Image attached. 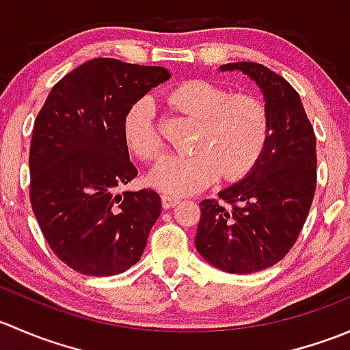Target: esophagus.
Segmentation results:
<instances>
[{
	"label": "esophagus",
	"mask_w": 350,
	"mask_h": 350,
	"mask_svg": "<svg viewBox=\"0 0 350 350\" xmlns=\"http://www.w3.org/2000/svg\"><path fill=\"white\" fill-rule=\"evenodd\" d=\"M161 201H162V208H164V210H171V208H174L176 204L179 203V198L162 195L161 196Z\"/></svg>",
	"instance_id": "esophagus-1"
}]
</instances>
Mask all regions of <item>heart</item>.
I'll use <instances>...</instances> for the list:
<instances>
[{
	"instance_id": "b5f03b06",
	"label": "heart",
	"mask_w": 350,
	"mask_h": 350,
	"mask_svg": "<svg viewBox=\"0 0 350 350\" xmlns=\"http://www.w3.org/2000/svg\"><path fill=\"white\" fill-rule=\"evenodd\" d=\"M181 115L201 120L195 152L169 155L149 174L154 188L167 195H193L218 179L245 178L269 137V113L254 94H234L228 88L206 79H191L169 96ZM157 105L150 94L139 98L125 113L123 135L129 149L142 161H154L164 152V137L159 129Z\"/></svg>"
}]
</instances>
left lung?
I'll return each mask as SVG.
<instances>
[{
  "mask_svg": "<svg viewBox=\"0 0 350 350\" xmlns=\"http://www.w3.org/2000/svg\"><path fill=\"white\" fill-rule=\"evenodd\" d=\"M262 90L269 137L252 171L200 203L196 249L211 266L250 274L280 262L298 241L317 188V139L295 88L257 62H230Z\"/></svg>",
  "mask_w": 350,
  "mask_h": 350,
  "instance_id": "8db88e82",
  "label": "left lung"
}]
</instances>
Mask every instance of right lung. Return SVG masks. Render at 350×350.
Here are the masks:
<instances>
[{"mask_svg":"<svg viewBox=\"0 0 350 350\" xmlns=\"http://www.w3.org/2000/svg\"><path fill=\"white\" fill-rule=\"evenodd\" d=\"M171 77L165 67L98 57L66 74L38 111L30 142V201L55 256L88 276L139 262L161 215L154 189L125 191L139 171L129 159L126 109Z\"/></svg>","mask_w":350,"mask_h":350,"instance_id":"right-lung-1","label":"right lung"}]
</instances>
